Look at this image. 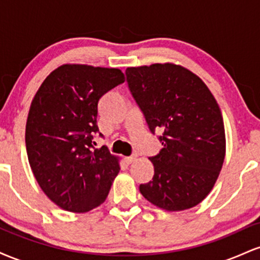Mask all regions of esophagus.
<instances>
[{
  "label": "esophagus",
  "instance_id": "34e87169",
  "mask_svg": "<svg viewBox=\"0 0 260 260\" xmlns=\"http://www.w3.org/2000/svg\"><path fill=\"white\" fill-rule=\"evenodd\" d=\"M136 160H137V155H132V156H127L126 159H124V161H126L127 164H132Z\"/></svg>",
  "mask_w": 260,
  "mask_h": 260
}]
</instances>
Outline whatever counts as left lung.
<instances>
[{
    "instance_id": "8db88e82",
    "label": "left lung",
    "mask_w": 260,
    "mask_h": 260,
    "mask_svg": "<svg viewBox=\"0 0 260 260\" xmlns=\"http://www.w3.org/2000/svg\"><path fill=\"white\" fill-rule=\"evenodd\" d=\"M126 76L149 129L164 131L162 149L149 157L153 180L140 184V193L168 211L196 207L213 189L225 159V127L215 98L178 64L128 67Z\"/></svg>"
}]
</instances>
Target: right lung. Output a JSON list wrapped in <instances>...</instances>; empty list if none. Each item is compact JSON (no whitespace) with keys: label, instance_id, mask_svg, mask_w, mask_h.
Listing matches in <instances>:
<instances>
[{"label":"right lung","instance_id":"1","mask_svg":"<svg viewBox=\"0 0 260 260\" xmlns=\"http://www.w3.org/2000/svg\"><path fill=\"white\" fill-rule=\"evenodd\" d=\"M124 82L118 68L62 64L31 101L25 127L28 160L43 192L72 213H86L107 198L120 171L118 157L95 149L98 104Z\"/></svg>","mask_w":260,"mask_h":260}]
</instances>
